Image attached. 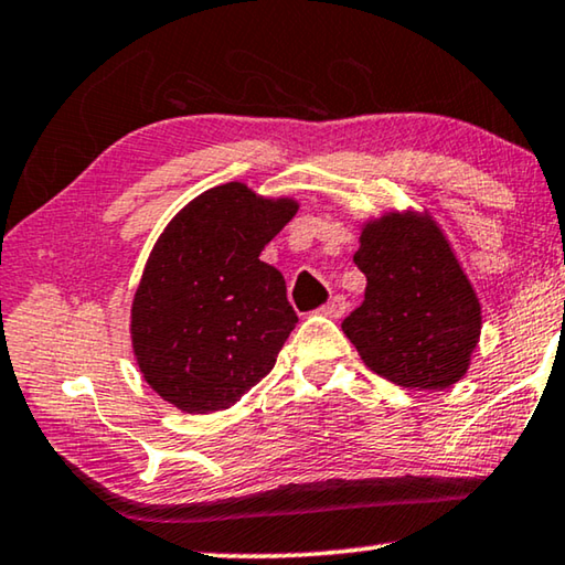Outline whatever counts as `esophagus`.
I'll return each mask as SVG.
<instances>
[{
	"instance_id": "obj_1",
	"label": "esophagus",
	"mask_w": 565,
	"mask_h": 565,
	"mask_svg": "<svg viewBox=\"0 0 565 565\" xmlns=\"http://www.w3.org/2000/svg\"><path fill=\"white\" fill-rule=\"evenodd\" d=\"M345 310H348V302H345L343 298H332V300H328V302L320 308V312H322V316H326V318H343Z\"/></svg>"
}]
</instances>
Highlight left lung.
Masks as SVG:
<instances>
[{
    "mask_svg": "<svg viewBox=\"0 0 565 565\" xmlns=\"http://www.w3.org/2000/svg\"><path fill=\"white\" fill-rule=\"evenodd\" d=\"M365 300L343 320L363 363L408 391H446L468 373L483 316L446 233L428 210L360 225Z\"/></svg>",
    "mask_w": 565,
    "mask_h": 565,
    "instance_id": "8db88e82",
    "label": "left lung"
}]
</instances>
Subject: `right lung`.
<instances>
[{
    "label": "right lung",
    "instance_id": "right-lung-1",
    "mask_svg": "<svg viewBox=\"0 0 565 565\" xmlns=\"http://www.w3.org/2000/svg\"><path fill=\"white\" fill-rule=\"evenodd\" d=\"M298 207L225 182L190 200L157 237L129 338L162 401L182 413L225 411L270 373L298 316L260 253Z\"/></svg>",
    "mask_w": 565,
    "mask_h": 565
}]
</instances>
